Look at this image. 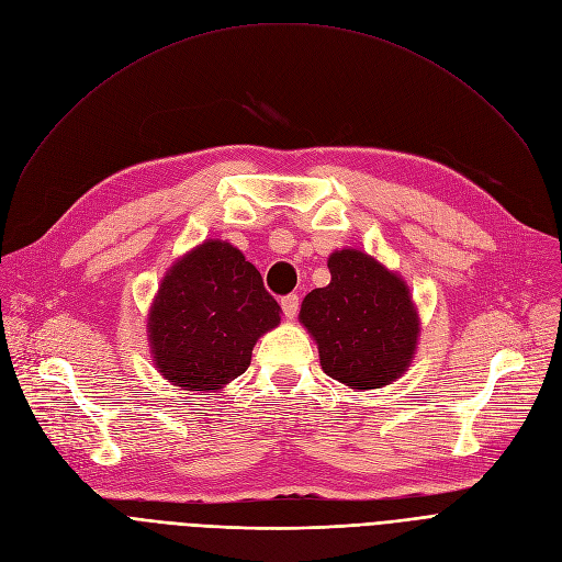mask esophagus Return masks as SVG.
Here are the masks:
<instances>
[{
  "label": "esophagus",
  "mask_w": 562,
  "mask_h": 562,
  "mask_svg": "<svg viewBox=\"0 0 562 562\" xmlns=\"http://www.w3.org/2000/svg\"><path fill=\"white\" fill-rule=\"evenodd\" d=\"M299 296L296 293H289V296H284L282 301H280V305H282V312H284V316L286 318H293L296 316V312H299Z\"/></svg>",
  "instance_id": "obj_1"
}]
</instances>
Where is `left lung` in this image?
<instances>
[{
    "label": "left lung",
    "instance_id": "obj_1",
    "mask_svg": "<svg viewBox=\"0 0 562 562\" xmlns=\"http://www.w3.org/2000/svg\"><path fill=\"white\" fill-rule=\"evenodd\" d=\"M330 284L310 291L301 323L321 369L350 390H380L401 378L417 350L419 314L407 284L362 250H335Z\"/></svg>",
    "mask_w": 562,
    "mask_h": 562
}]
</instances>
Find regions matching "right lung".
I'll return each mask as SVG.
<instances>
[{"label": "right lung", "mask_w": 562, "mask_h": 562, "mask_svg": "<svg viewBox=\"0 0 562 562\" xmlns=\"http://www.w3.org/2000/svg\"><path fill=\"white\" fill-rule=\"evenodd\" d=\"M280 312L241 250L204 241L161 280L147 316L155 364L177 387L221 390L248 369L257 339L278 326Z\"/></svg>", "instance_id": "obj_1"}]
</instances>
